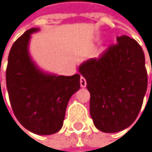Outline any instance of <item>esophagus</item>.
<instances>
[{"label":"esophagus","instance_id":"esophagus-1","mask_svg":"<svg viewBox=\"0 0 152 152\" xmlns=\"http://www.w3.org/2000/svg\"><path fill=\"white\" fill-rule=\"evenodd\" d=\"M80 86H81V87H86V80L83 77H80Z\"/></svg>","mask_w":152,"mask_h":152}]
</instances>
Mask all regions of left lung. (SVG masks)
Segmentation results:
<instances>
[{
	"instance_id": "left-lung-1",
	"label": "left lung",
	"mask_w": 152,
	"mask_h": 152,
	"mask_svg": "<svg viewBox=\"0 0 152 152\" xmlns=\"http://www.w3.org/2000/svg\"><path fill=\"white\" fill-rule=\"evenodd\" d=\"M99 58L83 62L79 73L90 92V115L104 132H121L132 124L142 105L148 77L144 53L128 36L117 37Z\"/></svg>"
}]
</instances>
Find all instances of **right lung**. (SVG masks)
Instances as JSON below:
<instances>
[{
	"instance_id": "add662e5",
	"label": "right lung",
	"mask_w": 152,
	"mask_h": 152,
	"mask_svg": "<svg viewBox=\"0 0 152 152\" xmlns=\"http://www.w3.org/2000/svg\"><path fill=\"white\" fill-rule=\"evenodd\" d=\"M32 28L10 48L6 70V85L13 113L20 124L39 135L58 132L63 126L70 97L80 88V75L70 77L40 69L29 55Z\"/></svg>"
}]
</instances>
